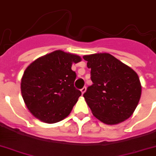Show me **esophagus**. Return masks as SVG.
I'll use <instances>...</instances> for the list:
<instances>
[{
    "mask_svg": "<svg viewBox=\"0 0 156 156\" xmlns=\"http://www.w3.org/2000/svg\"><path fill=\"white\" fill-rule=\"evenodd\" d=\"M85 91H86V87L84 86V87H83V88L81 89V93H82V94H84Z\"/></svg>",
    "mask_w": 156,
    "mask_h": 156,
    "instance_id": "34e87169",
    "label": "esophagus"
}]
</instances>
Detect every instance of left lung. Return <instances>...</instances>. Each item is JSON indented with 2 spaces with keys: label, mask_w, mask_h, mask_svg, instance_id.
<instances>
[{
  "label": "left lung",
  "mask_w": 156,
  "mask_h": 156,
  "mask_svg": "<svg viewBox=\"0 0 156 156\" xmlns=\"http://www.w3.org/2000/svg\"><path fill=\"white\" fill-rule=\"evenodd\" d=\"M91 68L92 85L83 96L93 115L105 124L129 119L139 104L142 86L135 71L110 54L83 57Z\"/></svg>",
  "instance_id": "1"
}]
</instances>
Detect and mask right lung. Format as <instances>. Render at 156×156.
I'll return each instance as SVG.
<instances>
[{
    "instance_id": "add662e5",
    "label": "right lung",
    "mask_w": 156,
    "mask_h": 156,
    "mask_svg": "<svg viewBox=\"0 0 156 156\" xmlns=\"http://www.w3.org/2000/svg\"><path fill=\"white\" fill-rule=\"evenodd\" d=\"M81 58L62 51L38 58L24 72L21 88L32 115L46 123L60 122L70 114L81 94L74 85L76 73L72 63Z\"/></svg>"
}]
</instances>
